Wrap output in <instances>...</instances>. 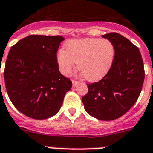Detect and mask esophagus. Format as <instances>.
<instances>
[{"label": "esophagus", "mask_w": 153, "mask_h": 153, "mask_svg": "<svg viewBox=\"0 0 153 153\" xmlns=\"http://www.w3.org/2000/svg\"><path fill=\"white\" fill-rule=\"evenodd\" d=\"M72 83H73V86H74V87H76V86L79 84V82L76 81V80H74H74H72Z\"/></svg>", "instance_id": "34e87169"}]
</instances>
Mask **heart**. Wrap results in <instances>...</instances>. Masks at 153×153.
<instances>
[{
    "instance_id": "b5f03b06",
    "label": "heart",
    "mask_w": 153,
    "mask_h": 153,
    "mask_svg": "<svg viewBox=\"0 0 153 153\" xmlns=\"http://www.w3.org/2000/svg\"><path fill=\"white\" fill-rule=\"evenodd\" d=\"M66 49L57 53V62L62 74L70 76L78 63V69L89 81H97L108 74L115 54L110 40L98 38L69 41Z\"/></svg>"
}]
</instances>
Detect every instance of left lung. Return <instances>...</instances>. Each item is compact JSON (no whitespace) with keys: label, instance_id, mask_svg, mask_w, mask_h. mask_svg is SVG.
Masks as SVG:
<instances>
[{"label":"left lung","instance_id":"obj_1","mask_svg":"<svg viewBox=\"0 0 153 153\" xmlns=\"http://www.w3.org/2000/svg\"><path fill=\"white\" fill-rule=\"evenodd\" d=\"M114 46V59L108 74L100 81L88 83L82 97L86 111L97 119L111 121L128 111L139 98L145 70L139 48L115 32L104 35Z\"/></svg>","mask_w":153,"mask_h":153}]
</instances>
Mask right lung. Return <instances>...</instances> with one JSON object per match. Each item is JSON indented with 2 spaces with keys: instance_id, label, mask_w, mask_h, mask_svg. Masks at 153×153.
<instances>
[{
  "instance_id": "obj_1",
  "label": "right lung",
  "mask_w": 153,
  "mask_h": 153,
  "mask_svg": "<svg viewBox=\"0 0 153 153\" xmlns=\"http://www.w3.org/2000/svg\"><path fill=\"white\" fill-rule=\"evenodd\" d=\"M64 38L32 35L13 45L5 63L4 82L11 103L34 119L57 114L72 82L60 74L56 53Z\"/></svg>"
}]
</instances>
